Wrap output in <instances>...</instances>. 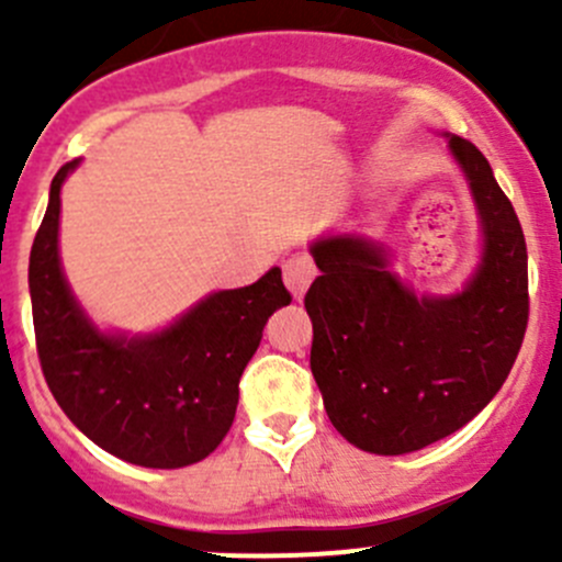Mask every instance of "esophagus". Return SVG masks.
I'll use <instances>...</instances> for the list:
<instances>
[{"mask_svg": "<svg viewBox=\"0 0 562 562\" xmlns=\"http://www.w3.org/2000/svg\"><path fill=\"white\" fill-rule=\"evenodd\" d=\"M282 271H285V285L291 288V293L296 299H302L304 293H307L310 282H313L317 274L315 260L304 252L291 255V258L285 260V266H282Z\"/></svg>", "mask_w": 562, "mask_h": 562, "instance_id": "1", "label": "esophagus"}]
</instances>
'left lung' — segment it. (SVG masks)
Here are the masks:
<instances>
[{"label": "left lung", "mask_w": 562, "mask_h": 562, "mask_svg": "<svg viewBox=\"0 0 562 562\" xmlns=\"http://www.w3.org/2000/svg\"><path fill=\"white\" fill-rule=\"evenodd\" d=\"M449 146L484 225V260L462 293L416 299L361 236L313 245L310 367L337 432L372 454H407L462 429L506 383L525 339L522 225L486 157L459 135Z\"/></svg>", "instance_id": "8db88e82"}]
</instances>
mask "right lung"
<instances>
[{
  "label": "right lung",
  "instance_id": "add662e5",
  "mask_svg": "<svg viewBox=\"0 0 562 562\" xmlns=\"http://www.w3.org/2000/svg\"><path fill=\"white\" fill-rule=\"evenodd\" d=\"M78 160L50 181L30 255L40 367L72 424L108 454L140 468H184L212 454L234 424L239 381L271 313L291 304L282 271L203 299L151 337L100 334L59 266V190Z\"/></svg>",
  "mask_w": 562,
  "mask_h": 562
}]
</instances>
